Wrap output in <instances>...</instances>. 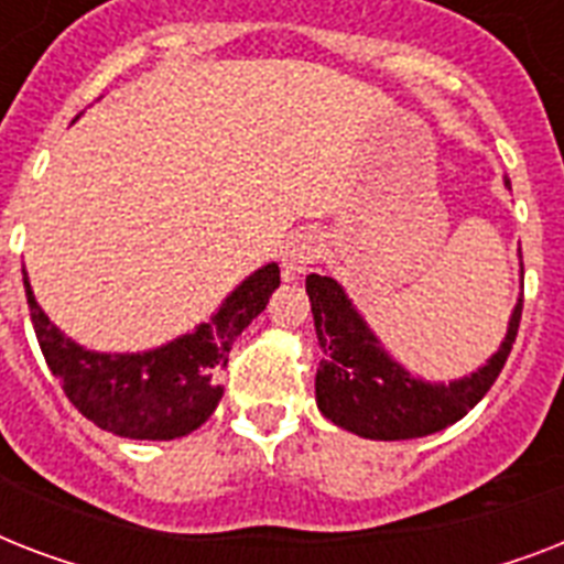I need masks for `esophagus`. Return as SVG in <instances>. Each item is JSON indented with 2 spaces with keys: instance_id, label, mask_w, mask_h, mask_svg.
<instances>
[{
  "instance_id": "1",
  "label": "esophagus",
  "mask_w": 564,
  "mask_h": 564,
  "mask_svg": "<svg viewBox=\"0 0 564 564\" xmlns=\"http://www.w3.org/2000/svg\"><path fill=\"white\" fill-rule=\"evenodd\" d=\"M322 257V239L316 234H295L286 239V246L281 251V265L286 278L307 272L310 263H316Z\"/></svg>"
}]
</instances>
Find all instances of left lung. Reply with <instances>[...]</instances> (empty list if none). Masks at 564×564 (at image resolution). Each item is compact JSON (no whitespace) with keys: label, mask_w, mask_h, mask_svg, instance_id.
<instances>
[{"label":"left lung","mask_w":564,"mask_h":564,"mask_svg":"<svg viewBox=\"0 0 564 564\" xmlns=\"http://www.w3.org/2000/svg\"><path fill=\"white\" fill-rule=\"evenodd\" d=\"M503 187L512 189L509 178H503ZM521 278H524V263H521ZM307 295L318 345H322L316 371L318 410L336 427L380 442L430 436L468 415V410H474L498 380L521 322V299H518L503 343L480 369L447 383L436 380L430 383L424 377L403 369L386 351L380 336L371 330L360 310L354 307V301L336 278L307 274Z\"/></svg>","instance_id":"8db88e82"}]
</instances>
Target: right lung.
<instances>
[{
  "label": "right lung",
  "instance_id": "add662e5",
  "mask_svg": "<svg viewBox=\"0 0 564 564\" xmlns=\"http://www.w3.org/2000/svg\"><path fill=\"white\" fill-rule=\"evenodd\" d=\"M22 283L40 351L75 410L113 436L170 442L202 427L219 406L225 392L219 377L228 366L230 345L263 313L281 286V269L278 263L260 265L189 334L149 351L126 354L90 351L69 339L43 313L25 269Z\"/></svg>",
  "mask_w": 564,
  "mask_h": 564
}]
</instances>
